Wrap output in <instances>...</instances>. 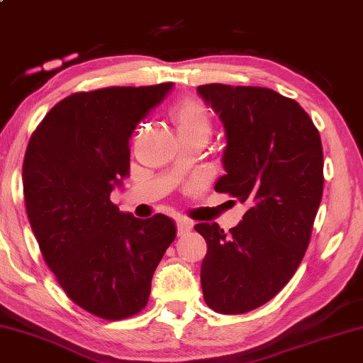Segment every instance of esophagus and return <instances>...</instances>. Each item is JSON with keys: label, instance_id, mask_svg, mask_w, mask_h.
Returning a JSON list of instances; mask_svg holds the SVG:
<instances>
[{"label": "esophagus", "instance_id": "34e87169", "mask_svg": "<svg viewBox=\"0 0 363 363\" xmlns=\"http://www.w3.org/2000/svg\"><path fill=\"white\" fill-rule=\"evenodd\" d=\"M193 228V222L191 220H188V218H185V217H180L177 220V231H178V236H183V235H186L189 230Z\"/></svg>", "mask_w": 363, "mask_h": 363}]
</instances>
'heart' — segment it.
<instances>
[{
  "label": "heart",
  "instance_id": "1",
  "mask_svg": "<svg viewBox=\"0 0 363 363\" xmlns=\"http://www.w3.org/2000/svg\"><path fill=\"white\" fill-rule=\"evenodd\" d=\"M172 122L175 123L178 136L203 135L209 138L212 132L211 112L203 101L186 98L177 103L170 111Z\"/></svg>",
  "mask_w": 363,
  "mask_h": 363
}]
</instances>
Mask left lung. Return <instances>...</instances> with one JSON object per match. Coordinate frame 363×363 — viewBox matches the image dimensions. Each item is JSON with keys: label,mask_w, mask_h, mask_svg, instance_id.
<instances>
[{"label": "left lung", "mask_w": 363, "mask_h": 363, "mask_svg": "<svg viewBox=\"0 0 363 363\" xmlns=\"http://www.w3.org/2000/svg\"><path fill=\"white\" fill-rule=\"evenodd\" d=\"M198 93L227 136L216 191L247 206L228 233L194 227L207 242L201 286L212 311L246 313L275 298L304 257L323 193L322 141L307 112L270 88L209 83Z\"/></svg>", "instance_id": "obj_1"}]
</instances>
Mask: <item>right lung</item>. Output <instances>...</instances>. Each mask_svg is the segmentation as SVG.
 Wrapping results in <instances>:
<instances>
[{"mask_svg": "<svg viewBox=\"0 0 363 363\" xmlns=\"http://www.w3.org/2000/svg\"><path fill=\"white\" fill-rule=\"evenodd\" d=\"M172 86L74 93L28 141L22 185L40 251L65 294L101 318L145 308L154 270L175 240V223L164 213L143 220L111 203L130 174L132 133Z\"/></svg>", "mask_w": 363, "mask_h": 363, "instance_id": "1", "label": "right lung"}]
</instances>
